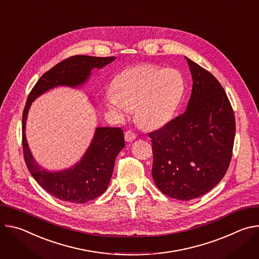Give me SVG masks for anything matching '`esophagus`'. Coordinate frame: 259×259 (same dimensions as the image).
<instances>
[{
	"instance_id": "esophagus-1",
	"label": "esophagus",
	"mask_w": 259,
	"mask_h": 259,
	"mask_svg": "<svg viewBox=\"0 0 259 259\" xmlns=\"http://www.w3.org/2000/svg\"><path fill=\"white\" fill-rule=\"evenodd\" d=\"M135 139H136V135H135L134 132H132L131 130L126 131V133H125V140H126V141L131 142V141H133V140H135Z\"/></svg>"
}]
</instances>
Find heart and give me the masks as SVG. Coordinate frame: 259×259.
Returning a JSON list of instances; mask_svg holds the SVG:
<instances>
[{
  "instance_id": "heart-1",
  "label": "heart",
  "mask_w": 259,
  "mask_h": 259,
  "mask_svg": "<svg viewBox=\"0 0 259 259\" xmlns=\"http://www.w3.org/2000/svg\"><path fill=\"white\" fill-rule=\"evenodd\" d=\"M186 82L181 73L141 63L119 71L113 81V95L107 96V107L125 116L135 109L137 123L146 130H158L174 118L182 100Z\"/></svg>"
}]
</instances>
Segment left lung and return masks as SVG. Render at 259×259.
Instances as JSON below:
<instances>
[{"label":"left lung","mask_w":259,"mask_h":259,"mask_svg":"<svg viewBox=\"0 0 259 259\" xmlns=\"http://www.w3.org/2000/svg\"><path fill=\"white\" fill-rule=\"evenodd\" d=\"M184 58L193 79L186 113L149 135L157 188L170 198L189 201L208 193L225 176L232 159L236 121L216 78Z\"/></svg>","instance_id":"obj_1"}]
</instances>
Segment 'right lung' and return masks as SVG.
Returning a JSON list of instances; mask_svg holds the SVG:
<instances>
[{"mask_svg": "<svg viewBox=\"0 0 259 259\" xmlns=\"http://www.w3.org/2000/svg\"><path fill=\"white\" fill-rule=\"evenodd\" d=\"M115 59V56H71L45 72L27 97L22 115L24 160L36 182L59 200L84 204L105 192L113 175L115 160L125 146L123 131L121 128L97 127L87 151L75 166L60 171H48L34 160L26 140L25 125L29 107L35 98L52 88L83 86L90 78L93 68L100 69Z\"/></svg>", "mask_w": 259, "mask_h": 259, "instance_id": "right-lung-1", "label": "right lung"}]
</instances>
